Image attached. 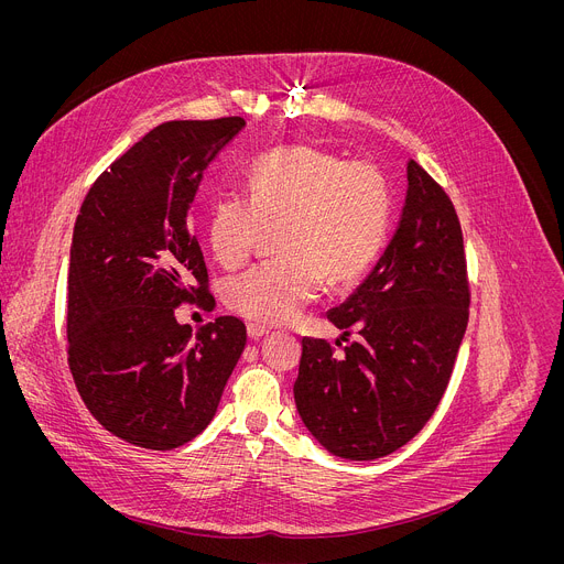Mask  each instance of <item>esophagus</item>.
<instances>
[{
	"label": "esophagus",
	"mask_w": 564,
	"mask_h": 564,
	"mask_svg": "<svg viewBox=\"0 0 564 564\" xmlns=\"http://www.w3.org/2000/svg\"><path fill=\"white\" fill-rule=\"evenodd\" d=\"M270 330L265 328V326H259V324H248V337L250 339H261V337H265Z\"/></svg>",
	"instance_id": "esophagus-1"
}]
</instances>
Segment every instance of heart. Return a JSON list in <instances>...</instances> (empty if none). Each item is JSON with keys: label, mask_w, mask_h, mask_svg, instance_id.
<instances>
[{"label": "heart", "mask_w": 564, "mask_h": 564, "mask_svg": "<svg viewBox=\"0 0 564 564\" xmlns=\"http://www.w3.org/2000/svg\"><path fill=\"white\" fill-rule=\"evenodd\" d=\"M248 194L212 203L207 240L220 265L238 268L276 231L281 259L225 285L227 305L252 324H285L324 281L355 283L383 248L390 187L370 160H344L310 144L276 147L248 167Z\"/></svg>", "instance_id": "1"}]
</instances>
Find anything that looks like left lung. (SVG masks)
I'll return each instance as SVG.
<instances>
[{
	"mask_svg": "<svg viewBox=\"0 0 564 564\" xmlns=\"http://www.w3.org/2000/svg\"><path fill=\"white\" fill-rule=\"evenodd\" d=\"M386 252L364 283L328 312L341 352L305 337L296 411L337 457L377 459L411 442L433 417L468 324L459 218L446 192L415 163ZM337 346H341L337 341Z\"/></svg>",
	"mask_w": 564,
	"mask_h": 564,
	"instance_id": "left-lung-1",
	"label": "left lung"
}]
</instances>
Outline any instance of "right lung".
I'll return each instance as SVG.
<instances>
[{
  "label": "right lung",
  "instance_id": "obj_1",
  "mask_svg": "<svg viewBox=\"0 0 564 564\" xmlns=\"http://www.w3.org/2000/svg\"><path fill=\"white\" fill-rule=\"evenodd\" d=\"M243 127L238 116L158 124L100 174L79 207L68 368L91 415L129 444L172 451L203 433L246 348L236 316L196 333L176 321L181 303L214 307L189 209L205 170Z\"/></svg>",
  "mask_w": 564,
  "mask_h": 564
}]
</instances>
